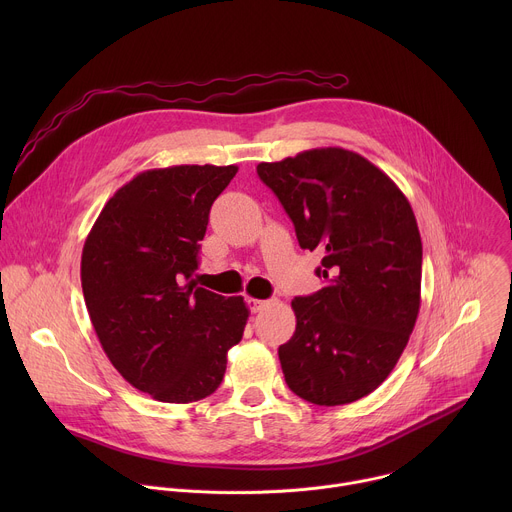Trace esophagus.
Listing matches in <instances>:
<instances>
[{
    "mask_svg": "<svg viewBox=\"0 0 512 512\" xmlns=\"http://www.w3.org/2000/svg\"><path fill=\"white\" fill-rule=\"evenodd\" d=\"M247 306H249V310H251L253 314H257L259 310L265 308V302H263V300H255V298H247Z\"/></svg>",
    "mask_w": 512,
    "mask_h": 512,
    "instance_id": "obj_1",
    "label": "esophagus"
}]
</instances>
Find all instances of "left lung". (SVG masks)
<instances>
[{"mask_svg": "<svg viewBox=\"0 0 512 512\" xmlns=\"http://www.w3.org/2000/svg\"><path fill=\"white\" fill-rule=\"evenodd\" d=\"M302 249L324 251L326 287L296 298V332L279 346L287 387L314 405L373 393L395 369L421 304V237L409 200L367 158L320 148L261 162Z\"/></svg>", "mask_w": 512, "mask_h": 512, "instance_id": "1", "label": "left lung"}]
</instances>
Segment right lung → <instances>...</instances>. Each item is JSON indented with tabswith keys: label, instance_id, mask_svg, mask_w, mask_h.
I'll return each mask as SVG.
<instances>
[{
	"label": "right lung",
	"instance_id": "right-lung-1",
	"mask_svg": "<svg viewBox=\"0 0 512 512\" xmlns=\"http://www.w3.org/2000/svg\"><path fill=\"white\" fill-rule=\"evenodd\" d=\"M237 166L145 170L103 206L81 259L85 304L121 377L162 403H192L223 383L249 318L243 298L189 281L212 202Z\"/></svg>",
	"mask_w": 512,
	"mask_h": 512
}]
</instances>
